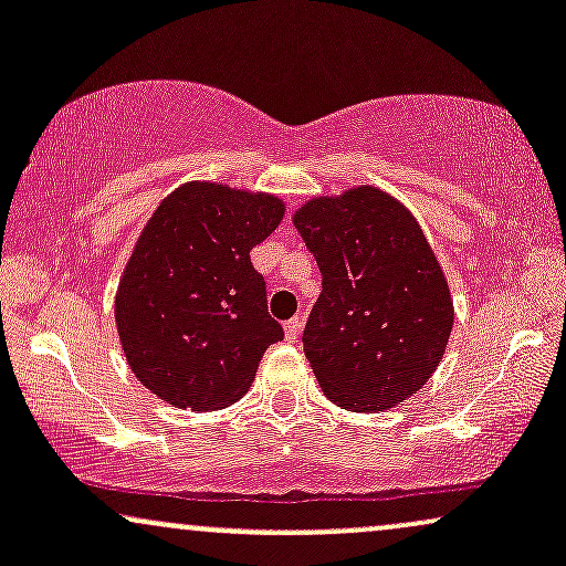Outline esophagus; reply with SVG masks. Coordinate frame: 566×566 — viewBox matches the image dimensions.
<instances>
[{
  "instance_id": "1",
  "label": "esophagus",
  "mask_w": 566,
  "mask_h": 566,
  "mask_svg": "<svg viewBox=\"0 0 566 566\" xmlns=\"http://www.w3.org/2000/svg\"><path fill=\"white\" fill-rule=\"evenodd\" d=\"M284 335H287L290 343L301 335V316H292V319L284 324Z\"/></svg>"
}]
</instances>
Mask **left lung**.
Instances as JSON below:
<instances>
[{
	"mask_svg": "<svg viewBox=\"0 0 566 566\" xmlns=\"http://www.w3.org/2000/svg\"><path fill=\"white\" fill-rule=\"evenodd\" d=\"M322 271L303 350L333 405L382 412L426 386L454 305L418 218L378 186L311 197L292 216Z\"/></svg>",
	"mask_w": 566,
	"mask_h": 566,
	"instance_id": "1",
	"label": "left lung"
}]
</instances>
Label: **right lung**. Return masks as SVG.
<instances>
[{
	"instance_id": "obj_1",
	"label": "right lung",
	"mask_w": 566,
	"mask_h": 566,
	"mask_svg": "<svg viewBox=\"0 0 566 566\" xmlns=\"http://www.w3.org/2000/svg\"><path fill=\"white\" fill-rule=\"evenodd\" d=\"M282 218L274 193L188 180L143 226L116 287V333L135 378L167 405H233L284 337L250 261Z\"/></svg>"
}]
</instances>
